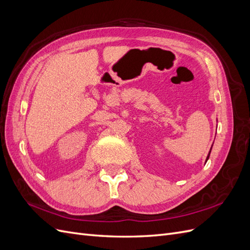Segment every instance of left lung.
<instances>
[{"instance_id":"8db88e82","label":"left lung","mask_w":250,"mask_h":250,"mask_svg":"<svg viewBox=\"0 0 250 250\" xmlns=\"http://www.w3.org/2000/svg\"><path fill=\"white\" fill-rule=\"evenodd\" d=\"M210 150H211V148H210ZM209 153H210V151H209ZM209 153H208V158H207V161L208 160V157H209Z\"/></svg>"}]
</instances>
